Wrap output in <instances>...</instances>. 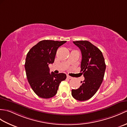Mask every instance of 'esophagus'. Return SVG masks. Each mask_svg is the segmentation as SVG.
Listing matches in <instances>:
<instances>
[{
	"label": "esophagus",
	"mask_w": 127,
	"mask_h": 127,
	"mask_svg": "<svg viewBox=\"0 0 127 127\" xmlns=\"http://www.w3.org/2000/svg\"><path fill=\"white\" fill-rule=\"evenodd\" d=\"M67 78H68V79H72V77H71V76H69V75H67Z\"/></svg>",
	"instance_id": "1"
}]
</instances>
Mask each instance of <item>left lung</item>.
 <instances>
[{"mask_svg": "<svg viewBox=\"0 0 127 127\" xmlns=\"http://www.w3.org/2000/svg\"><path fill=\"white\" fill-rule=\"evenodd\" d=\"M81 50V72L84 80L78 89L71 91V95L78 101H86L91 98L98 90L104 78L106 65L102 52L87 40L73 42Z\"/></svg>", "mask_w": 127, "mask_h": 127, "instance_id": "obj_1", "label": "left lung"}]
</instances>
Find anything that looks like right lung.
<instances>
[{
  "label": "right lung",
  "instance_id": "1",
  "mask_svg": "<svg viewBox=\"0 0 127 127\" xmlns=\"http://www.w3.org/2000/svg\"><path fill=\"white\" fill-rule=\"evenodd\" d=\"M66 41L43 40L29 50L25 60L26 77L32 90L37 96L49 98L57 94L59 85L66 78L65 73H50L49 64L54 62L59 47Z\"/></svg>",
  "mask_w": 127,
  "mask_h": 127
}]
</instances>
